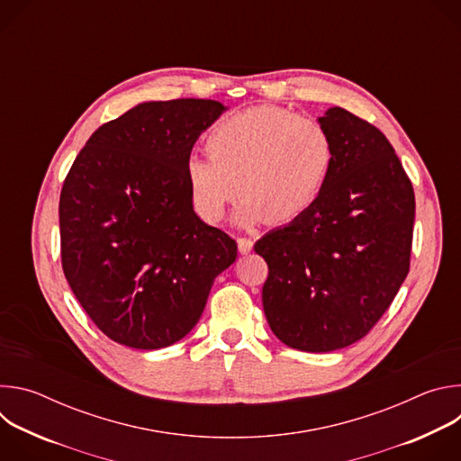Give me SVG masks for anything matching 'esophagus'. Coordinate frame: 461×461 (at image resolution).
<instances>
[{"mask_svg":"<svg viewBox=\"0 0 461 461\" xmlns=\"http://www.w3.org/2000/svg\"><path fill=\"white\" fill-rule=\"evenodd\" d=\"M237 244H239V251H240L242 255L249 253L251 248H253V240L248 239V237H239V239H237Z\"/></svg>","mask_w":461,"mask_h":461,"instance_id":"esophagus-1","label":"esophagus"}]
</instances>
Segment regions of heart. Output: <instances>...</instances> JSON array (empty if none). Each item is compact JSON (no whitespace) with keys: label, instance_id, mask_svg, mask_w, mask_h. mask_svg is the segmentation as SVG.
<instances>
[{"label":"heart","instance_id":"obj_1","mask_svg":"<svg viewBox=\"0 0 461 461\" xmlns=\"http://www.w3.org/2000/svg\"><path fill=\"white\" fill-rule=\"evenodd\" d=\"M208 157L189 155L184 173L194 210L219 222L239 189L235 221L288 222L308 212L330 178L336 146L328 129L277 105L251 107L215 123Z\"/></svg>","mask_w":461,"mask_h":461}]
</instances>
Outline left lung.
Instances as JSON below:
<instances>
[{"label": "left lung", "mask_w": 461, "mask_h": 461, "mask_svg": "<svg viewBox=\"0 0 461 461\" xmlns=\"http://www.w3.org/2000/svg\"><path fill=\"white\" fill-rule=\"evenodd\" d=\"M336 160L317 203L255 242L268 279L262 306L290 348L332 352L365 338L409 268L416 199L377 127L341 107L319 118Z\"/></svg>", "instance_id": "obj_1"}]
</instances>
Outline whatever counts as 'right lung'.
Listing matches in <instances>:
<instances>
[{"mask_svg": "<svg viewBox=\"0 0 461 461\" xmlns=\"http://www.w3.org/2000/svg\"><path fill=\"white\" fill-rule=\"evenodd\" d=\"M226 107L146 102L98 127L59 194L61 268L113 341L157 350L199 322L237 242L193 212L184 164Z\"/></svg>", "mask_w": 461, "mask_h": 461, "instance_id": "1", "label": "right lung"}]
</instances>
